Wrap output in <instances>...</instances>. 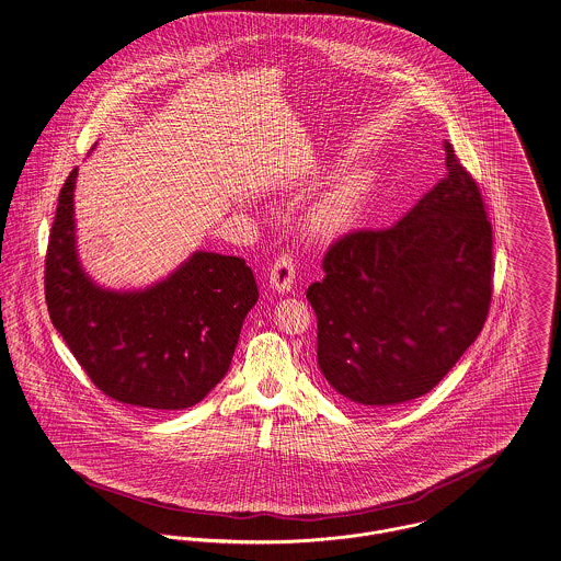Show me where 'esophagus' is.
<instances>
[{
	"instance_id": "34e87169",
	"label": "esophagus",
	"mask_w": 561,
	"mask_h": 561,
	"mask_svg": "<svg viewBox=\"0 0 561 561\" xmlns=\"http://www.w3.org/2000/svg\"><path fill=\"white\" fill-rule=\"evenodd\" d=\"M294 280H296V259L289 251H285L274 259L270 267V287L274 291L285 294V291H291Z\"/></svg>"
}]
</instances>
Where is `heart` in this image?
I'll return each mask as SVG.
<instances>
[{
  "label": "heart",
  "instance_id": "b5f03b06",
  "mask_svg": "<svg viewBox=\"0 0 561 561\" xmlns=\"http://www.w3.org/2000/svg\"><path fill=\"white\" fill-rule=\"evenodd\" d=\"M357 209V191L347 184V186H341L332 193H328L319 205L314 209V222L321 227V229H328V231H334V229H341L345 225H350L356 216Z\"/></svg>",
  "mask_w": 561,
  "mask_h": 561
}]
</instances>
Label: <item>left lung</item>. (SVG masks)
I'll return each instance as SVG.
<instances>
[{
  "label": "left lung",
  "instance_id": "1",
  "mask_svg": "<svg viewBox=\"0 0 561 561\" xmlns=\"http://www.w3.org/2000/svg\"><path fill=\"white\" fill-rule=\"evenodd\" d=\"M448 175L388 229H357L306 289L317 362L357 408L431 392L482 332L493 294V227L471 173L444 141Z\"/></svg>",
  "mask_w": 561,
  "mask_h": 561
}]
</instances>
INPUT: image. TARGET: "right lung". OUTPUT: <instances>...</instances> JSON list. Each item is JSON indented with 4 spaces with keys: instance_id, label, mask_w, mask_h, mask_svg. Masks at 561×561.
<instances>
[{
    "instance_id": "add662e5",
    "label": "right lung",
    "mask_w": 561,
    "mask_h": 561,
    "mask_svg": "<svg viewBox=\"0 0 561 561\" xmlns=\"http://www.w3.org/2000/svg\"><path fill=\"white\" fill-rule=\"evenodd\" d=\"M75 180L77 169L59 191L45 261L55 330L106 397L152 411L197 405L229 370L259 298L253 270L199 251L144 291L102 289L77 256Z\"/></svg>"
}]
</instances>
